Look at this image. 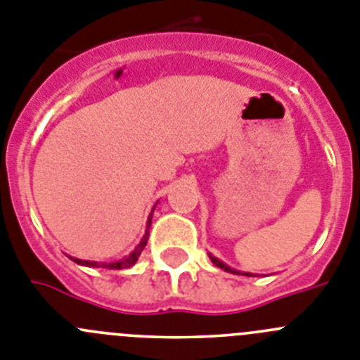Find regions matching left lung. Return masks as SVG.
<instances>
[{
  "label": "left lung",
  "mask_w": 360,
  "mask_h": 360,
  "mask_svg": "<svg viewBox=\"0 0 360 360\" xmlns=\"http://www.w3.org/2000/svg\"><path fill=\"white\" fill-rule=\"evenodd\" d=\"M210 258H212V262H213V264L217 265V267L224 269V271H228V273H236V271H233V269H229L228 265H224V264H222V262H220V260H217V258H213V257H210ZM238 274H240V273H238ZM244 274H245V276H249L248 273H244Z\"/></svg>",
  "instance_id": "left-lung-1"
}]
</instances>
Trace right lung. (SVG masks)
I'll list each match as a JSON object with an SVG mask.
<instances>
[{
    "label": "right lung",
    "mask_w": 360,
    "mask_h": 360,
    "mask_svg": "<svg viewBox=\"0 0 360 360\" xmlns=\"http://www.w3.org/2000/svg\"><path fill=\"white\" fill-rule=\"evenodd\" d=\"M148 226H150V217H148V224H147V233H145L143 236V240L140 242V245L134 249V251L129 255L127 258H124V260H120V262H112V264H102L103 269H129L131 265L136 264V260H138V257L141 255V251H143V248L147 245V240H148ZM73 262H77V264L80 265H91V267H100L96 262H86V260H79V258H71Z\"/></svg>",
    "instance_id": "1"
}]
</instances>
